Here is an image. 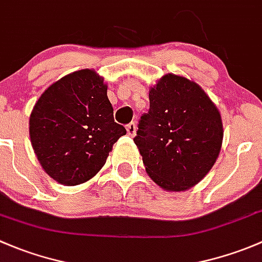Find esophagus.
<instances>
[{"instance_id":"34e87169","label":"esophagus","mask_w":262,"mask_h":262,"mask_svg":"<svg viewBox=\"0 0 262 262\" xmlns=\"http://www.w3.org/2000/svg\"><path fill=\"white\" fill-rule=\"evenodd\" d=\"M126 130H127V134L130 135V136H135V134H136V123H128V125L126 126Z\"/></svg>"}]
</instances>
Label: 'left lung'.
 I'll use <instances>...</instances> for the list:
<instances>
[{"mask_svg":"<svg viewBox=\"0 0 262 262\" xmlns=\"http://www.w3.org/2000/svg\"><path fill=\"white\" fill-rule=\"evenodd\" d=\"M134 141L151 179L182 191L201 182L214 165L223 127L217 107L184 77L166 74L150 90Z\"/></svg>","mask_w":262,"mask_h":262,"instance_id":"8db88e82","label":"left lung"}]
</instances>
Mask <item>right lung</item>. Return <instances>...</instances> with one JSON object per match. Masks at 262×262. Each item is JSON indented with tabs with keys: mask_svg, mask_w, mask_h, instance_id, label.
<instances>
[{
	"mask_svg": "<svg viewBox=\"0 0 262 262\" xmlns=\"http://www.w3.org/2000/svg\"><path fill=\"white\" fill-rule=\"evenodd\" d=\"M123 135L126 128L113 118L107 85L90 69L51 84L30 116V139L37 160L48 175L64 185L93 178Z\"/></svg>",
	"mask_w": 262,
	"mask_h": 262,
	"instance_id": "add662e5",
	"label": "right lung"
}]
</instances>
